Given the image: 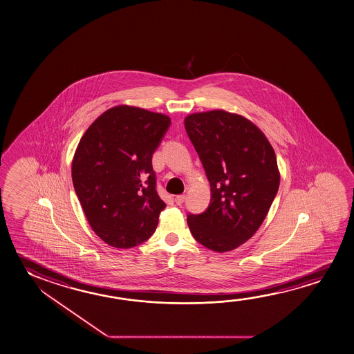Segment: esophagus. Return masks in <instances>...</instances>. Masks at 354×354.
<instances>
[{
  "mask_svg": "<svg viewBox=\"0 0 354 354\" xmlns=\"http://www.w3.org/2000/svg\"><path fill=\"white\" fill-rule=\"evenodd\" d=\"M185 196H182V194H180V196H174V203H176L177 205H180L182 203L185 202Z\"/></svg>",
  "mask_w": 354,
  "mask_h": 354,
  "instance_id": "1",
  "label": "esophagus"
}]
</instances>
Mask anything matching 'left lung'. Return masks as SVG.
I'll return each mask as SVG.
<instances>
[{
  "label": "left lung",
  "mask_w": 354,
  "mask_h": 354,
  "mask_svg": "<svg viewBox=\"0 0 354 354\" xmlns=\"http://www.w3.org/2000/svg\"><path fill=\"white\" fill-rule=\"evenodd\" d=\"M185 127L208 177L212 199L201 215H188L196 241L229 252L263 223L279 188L281 172L263 131L243 115L214 109L192 113Z\"/></svg>",
  "instance_id": "1"
}]
</instances>
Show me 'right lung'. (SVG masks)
<instances>
[{"label": "right lung", "instance_id": "right-lung-1", "mask_svg": "<svg viewBox=\"0 0 354 354\" xmlns=\"http://www.w3.org/2000/svg\"><path fill=\"white\" fill-rule=\"evenodd\" d=\"M169 124L162 113L120 104L102 113L76 147L75 192L92 230L109 246H138L158 227L166 204L151 158Z\"/></svg>", "mask_w": 354, "mask_h": 354}]
</instances>
